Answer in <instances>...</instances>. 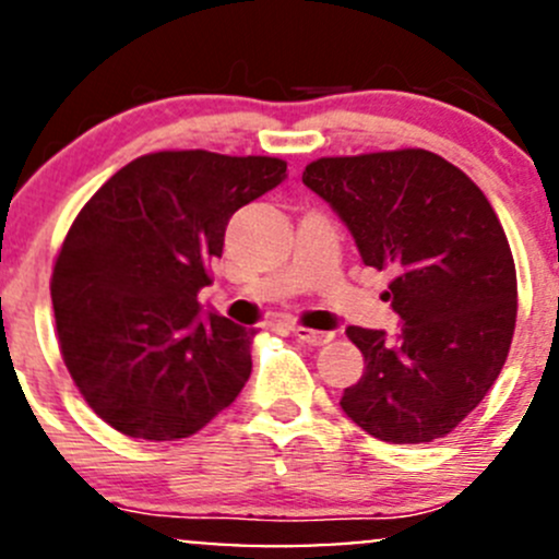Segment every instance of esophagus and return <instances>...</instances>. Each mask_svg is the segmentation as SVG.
Masks as SVG:
<instances>
[{"label":"esophagus","mask_w":559,"mask_h":559,"mask_svg":"<svg viewBox=\"0 0 559 559\" xmlns=\"http://www.w3.org/2000/svg\"><path fill=\"white\" fill-rule=\"evenodd\" d=\"M292 334H295L299 343H308V345H326L329 340L334 337L332 332H316V329H308V326H292Z\"/></svg>","instance_id":"1"}]
</instances>
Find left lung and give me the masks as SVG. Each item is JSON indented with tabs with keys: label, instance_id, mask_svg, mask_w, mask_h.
<instances>
[{
	"label": "left lung",
	"instance_id": "obj_1",
	"mask_svg": "<svg viewBox=\"0 0 559 559\" xmlns=\"http://www.w3.org/2000/svg\"><path fill=\"white\" fill-rule=\"evenodd\" d=\"M356 240L391 270L399 329L348 326L361 380L340 407L391 444L444 437L485 399L512 345L516 273L507 233L461 168L426 150L321 157L302 174Z\"/></svg>",
	"mask_w": 559,
	"mask_h": 559
}]
</instances>
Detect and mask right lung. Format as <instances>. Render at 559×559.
<instances>
[{
    "instance_id": "obj_1",
    "label": "right lung",
    "mask_w": 559,
    "mask_h": 559,
    "mask_svg": "<svg viewBox=\"0 0 559 559\" xmlns=\"http://www.w3.org/2000/svg\"><path fill=\"white\" fill-rule=\"evenodd\" d=\"M284 179L278 157L155 152L80 211L50 297L63 364L115 431L171 442L235 402L257 329L203 313L198 292L211 284L230 216Z\"/></svg>"
}]
</instances>
